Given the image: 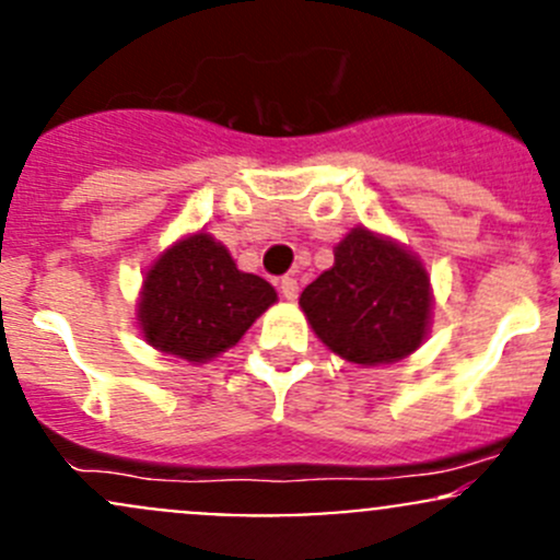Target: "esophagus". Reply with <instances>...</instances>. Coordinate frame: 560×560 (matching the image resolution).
<instances>
[{
  "label": "esophagus",
  "mask_w": 560,
  "mask_h": 560,
  "mask_svg": "<svg viewBox=\"0 0 560 560\" xmlns=\"http://www.w3.org/2000/svg\"><path fill=\"white\" fill-rule=\"evenodd\" d=\"M279 290H281V295L287 298V301H295L298 292H301V287H298L295 276H284V279H281V284H279Z\"/></svg>",
  "instance_id": "obj_1"
}]
</instances>
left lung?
<instances>
[{
    "label": "left lung",
    "mask_w": 560,
    "mask_h": 560,
    "mask_svg": "<svg viewBox=\"0 0 560 560\" xmlns=\"http://www.w3.org/2000/svg\"><path fill=\"white\" fill-rule=\"evenodd\" d=\"M332 268L301 295V312L322 343L347 363L389 365L422 347L431 330L433 287L409 246L374 230H349Z\"/></svg>",
    "instance_id": "obj_1"
}]
</instances>
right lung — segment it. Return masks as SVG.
<instances>
[{
  "instance_id": "right-lung-1",
  "label": "right lung",
  "mask_w": 560,
  "mask_h": 560,
  "mask_svg": "<svg viewBox=\"0 0 560 560\" xmlns=\"http://www.w3.org/2000/svg\"><path fill=\"white\" fill-rule=\"evenodd\" d=\"M276 301L268 281L238 270L228 246L197 230L149 265L135 316L149 347L200 365L233 349Z\"/></svg>"
}]
</instances>
